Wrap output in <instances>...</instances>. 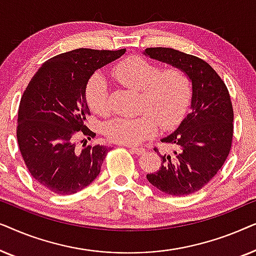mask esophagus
Instances as JSON below:
<instances>
[{"instance_id":"esophagus-1","label":"esophagus","mask_w":256,"mask_h":256,"mask_svg":"<svg viewBox=\"0 0 256 256\" xmlns=\"http://www.w3.org/2000/svg\"><path fill=\"white\" fill-rule=\"evenodd\" d=\"M127 146L129 148V150H130V152L136 154V155H142V154L146 152L144 148H138V146Z\"/></svg>"}]
</instances>
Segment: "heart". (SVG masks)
<instances>
[{"instance_id":"1","label":"heart","mask_w":256,"mask_h":256,"mask_svg":"<svg viewBox=\"0 0 256 256\" xmlns=\"http://www.w3.org/2000/svg\"><path fill=\"white\" fill-rule=\"evenodd\" d=\"M112 76L128 88L141 92L138 118H116L104 126V135L112 142L127 146L141 144L156 134L158 124L171 129L180 124L191 100V82L176 66L160 70L158 65L141 57L122 59L112 68ZM85 99L94 113H110V90L100 74L90 78Z\"/></svg>"}]
</instances>
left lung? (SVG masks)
I'll use <instances>...</instances> for the list:
<instances>
[{
  "label": "left lung",
  "instance_id": "left-lung-1",
  "mask_svg": "<svg viewBox=\"0 0 256 256\" xmlns=\"http://www.w3.org/2000/svg\"><path fill=\"white\" fill-rule=\"evenodd\" d=\"M144 54L182 68L192 82L191 112L160 140L174 150L160 155V168L146 180L163 194H194L216 176L230 152L234 114L228 90L211 65L196 56L171 48H148Z\"/></svg>",
  "mask_w": 256,
  "mask_h": 256
}]
</instances>
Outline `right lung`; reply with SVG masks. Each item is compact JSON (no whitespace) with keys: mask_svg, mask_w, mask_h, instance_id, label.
<instances>
[{"mask_svg":"<svg viewBox=\"0 0 256 256\" xmlns=\"http://www.w3.org/2000/svg\"><path fill=\"white\" fill-rule=\"evenodd\" d=\"M124 52L126 48H76L54 56L40 66L24 90L17 142L30 174L48 191L73 194L88 186L100 174L110 148L86 143L82 148L76 146L78 135L88 136V140L96 136L85 124L90 114L85 90L98 68Z\"/></svg>","mask_w":256,"mask_h":256,"instance_id":"add662e5","label":"right lung"}]
</instances>
